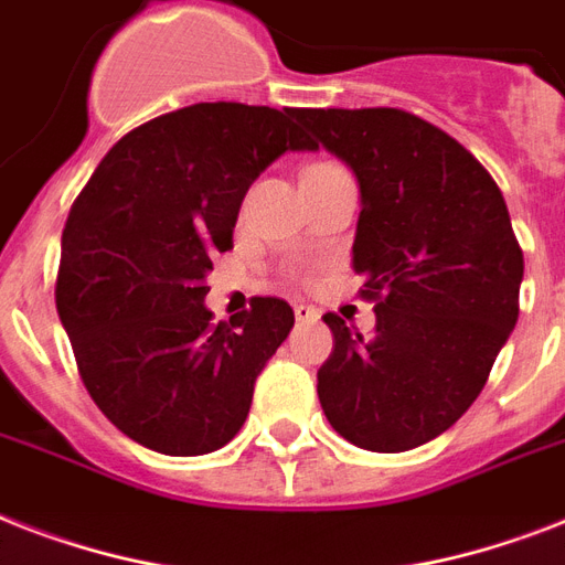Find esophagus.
<instances>
[{"instance_id": "obj_1", "label": "esophagus", "mask_w": 565, "mask_h": 565, "mask_svg": "<svg viewBox=\"0 0 565 565\" xmlns=\"http://www.w3.org/2000/svg\"><path fill=\"white\" fill-rule=\"evenodd\" d=\"M292 313H296V319H299V322H317V317H319V310L310 308V305H305V301L292 305Z\"/></svg>"}]
</instances>
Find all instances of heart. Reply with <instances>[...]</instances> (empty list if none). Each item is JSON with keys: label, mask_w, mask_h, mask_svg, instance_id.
I'll use <instances>...</instances> for the list:
<instances>
[{"label": "heart", "mask_w": 565, "mask_h": 565, "mask_svg": "<svg viewBox=\"0 0 565 565\" xmlns=\"http://www.w3.org/2000/svg\"><path fill=\"white\" fill-rule=\"evenodd\" d=\"M331 167H334V163H310L308 170L305 172H319V170H331Z\"/></svg>", "instance_id": "heart-1"}]
</instances>
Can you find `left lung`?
I'll use <instances>...</instances> for the list:
<instances>
[{
    "mask_svg": "<svg viewBox=\"0 0 565 565\" xmlns=\"http://www.w3.org/2000/svg\"><path fill=\"white\" fill-rule=\"evenodd\" d=\"M296 117L361 184L352 266L375 301L363 340L326 313L317 372L331 428L366 451H411L481 395L519 319L525 257L499 184L469 149L402 108H301Z\"/></svg>",
    "mask_w": 565,
    "mask_h": 565,
    "instance_id": "8db88e82",
    "label": "left lung"
}]
</instances>
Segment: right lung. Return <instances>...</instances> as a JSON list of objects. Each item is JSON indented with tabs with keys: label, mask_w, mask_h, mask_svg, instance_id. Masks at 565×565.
<instances>
[{
	"label": "right lung",
	"mask_w": 565,
	"mask_h": 565,
	"mask_svg": "<svg viewBox=\"0 0 565 565\" xmlns=\"http://www.w3.org/2000/svg\"><path fill=\"white\" fill-rule=\"evenodd\" d=\"M296 114L199 102L149 119L102 158L70 207L57 317L96 407L152 451L195 457L234 439L257 375L296 322L269 296L228 322L202 305L252 181L284 152L317 149Z\"/></svg>",
	"instance_id": "obj_1"
}]
</instances>
